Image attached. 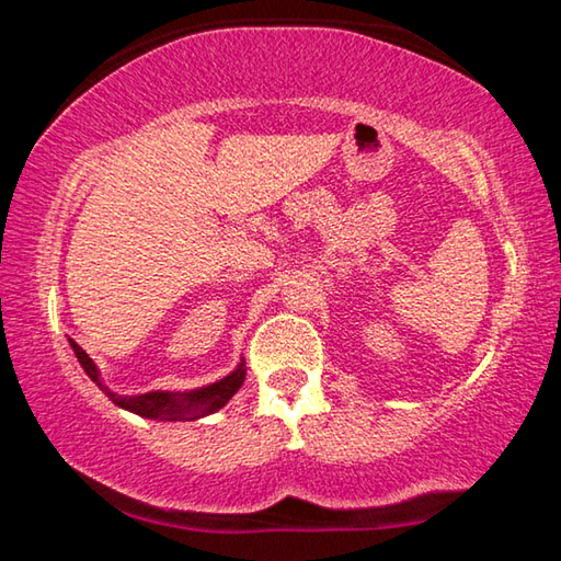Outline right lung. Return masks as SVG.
<instances>
[{"label":"right lung","mask_w":561,"mask_h":561,"mask_svg":"<svg viewBox=\"0 0 561 561\" xmlns=\"http://www.w3.org/2000/svg\"><path fill=\"white\" fill-rule=\"evenodd\" d=\"M69 344L73 348L76 358H79L83 371H87L91 381L96 383L113 403L126 408V411L136 415L150 417V421H197V417H205L215 411H220V408L230 401L237 391H240V386L244 383V376H247L244 358H242L230 376H225L210 386L195 388V391H183V393L150 391L140 396H118L101 381L99 366L89 358L87 351L76 344L73 339H69Z\"/></svg>","instance_id":"1"}]
</instances>
